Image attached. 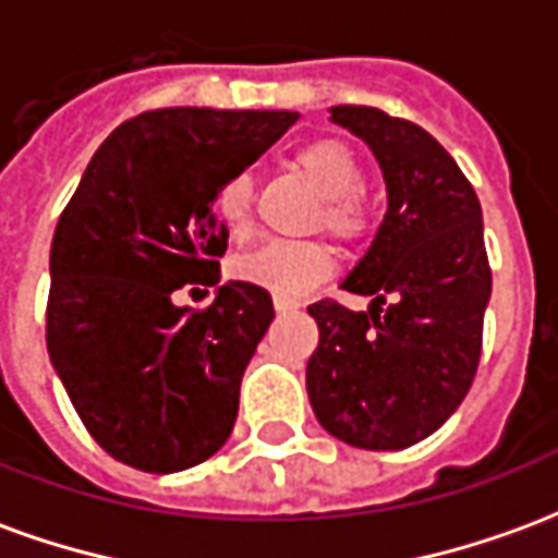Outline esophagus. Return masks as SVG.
<instances>
[{
	"label": "esophagus",
	"mask_w": 558,
	"mask_h": 558,
	"mask_svg": "<svg viewBox=\"0 0 558 558\" xmlns=\"http://www.w3.org/2000/svg\"><path fill=\"white\" fill-rule=\"evenodd\" d=\"M295 307H299V302H295V299H287V295H275V311H280V314H283V311H295Z\"/></svg>",
	"instance_id": "34e87169"
}]
</instances>
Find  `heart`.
<instances>
[{"label":"heart","mask_w":558,"mask_h":558,"mask_svg":"<svg viewBox=\"0 0 558 558\" xmlns=\"http://www.w3.org/2000/svg\"><path fill=\"white\" fill-rule=\"evenodd\" d=\"M295 170L311 182L323 196V227L340 242H362L371 235V208L359 196L362 187V163L352 155L347 143L335 137H319L295 148L292 155ZM251 203H254V182L251 175H232L220 184L215 194V215L220 227L232 239H242L251 230ZM335 268V259L326 244L319 242H266L256 251L244 254L235 263L239 278L256 287L278 292V295H299L307 287L326 280Z\"/></svg>","instance_id":"heart-1"}]
</instances>
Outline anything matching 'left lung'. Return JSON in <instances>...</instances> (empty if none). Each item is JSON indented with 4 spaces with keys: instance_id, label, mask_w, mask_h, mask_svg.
<instances>
[{
    "instance_id": "8db88e82",
    "label": "left lung",
    "mask_w": 558,
    "mask_h": 558,
    "mask_svg": "<svg viewBox=\"0 0 558 558\" xmlns=\"http://www.w3.org/2000/svg\"><path fill=\"white\" fill-rule=\"evenodd\" d=\"M386 179L388 211L343 290L367 311L316 302L319 347L307 398L331 436L398 451L439 430L463 403L481 359L490 302L481 203L454 158L424 128L376 107H331Z\"/></svg>"
}]
</instances>
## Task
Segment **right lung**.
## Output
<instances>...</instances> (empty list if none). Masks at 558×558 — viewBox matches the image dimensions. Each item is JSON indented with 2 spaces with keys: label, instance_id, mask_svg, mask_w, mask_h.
I'll list each match as a JSON object with an SVG mask.
<instances>
[{
  "label": "right lung",
  "instance_id": "1",
  "mask_svg": "<svg viewBox=\"0 0 558 558\" xmlns=\"http://www.w3.org/2000/svg\"><path fill=\"white\" fill-rule=\"evenodd\" d=\"M299 119L290 110L167 107L119 125L92 155L50 244L47 352L104 451L182 472L230 439L244 367L275 319L271 295L227 280L194 312L187 282L218 286V187Z\"/></svg>",
  "mask_w": 558,
  "mask_h": 558
}]
</instances>
